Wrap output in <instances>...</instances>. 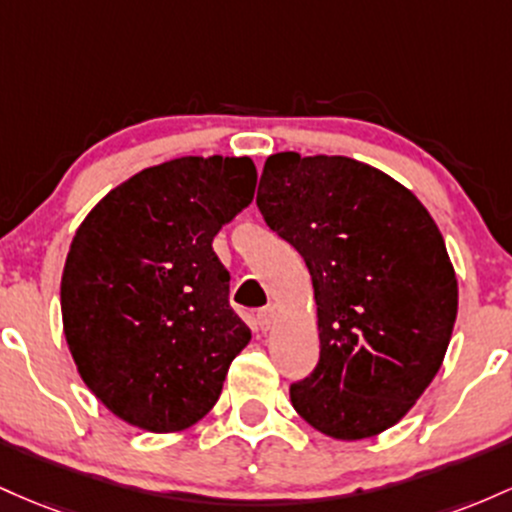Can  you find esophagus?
<instances>
[{
    "instance_id": "1",
    "label": "esophagus",
    "mask_w": 512,
    "mask_h": 512,
    "mask_svg": "<svg viewBox=\"0 0 512 512\" xmlns=\"http://www.w3.org/2000/svg\"><path fill=\"white\" fill-rule=\"evenodd\" d=\"M273 321H275V307H263V309H258V326H261L263 331L271 329Z\"/></svg>"
}]
</instances>
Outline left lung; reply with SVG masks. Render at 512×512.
<instances>
[{
	"mask_svg": "<svg viewBox=\"0 0 512 512\" xmlns=\"http://www.w3.org/2000/svg\"><path fill=\"white\" fill-rule=\"evenodd\" d=\"M256 205L314 285L319 363L290 387L295 411L336 440L392 428L438 375L457 319L435 220L384 171L326 154H271Z\"/></svg>",
	"mask_w": 512,
	"mask_h": 512,
	"instance_id": "left-lung-1",
	"label": "left lung"
}]
</instances>
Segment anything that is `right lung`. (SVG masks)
<instances>
[{
    "label": "right lung",
    "mask_w": 512,
    "mask_h": 512,
    "mask_svg": "<svg viewBox=\"0 0 512 512\" xmlns=\"http://www.w3.org/2000/svg\"><path fill=\"white\" fill-rule=\"evenodd\" d=\"M254 191L249 157L171 159L113 188L74 234L60 285L67 346L130 426L191 428L251 341L212 239Z\"/></svg>",
    "instance_id": "add662e5"
}]
</instances>
